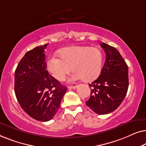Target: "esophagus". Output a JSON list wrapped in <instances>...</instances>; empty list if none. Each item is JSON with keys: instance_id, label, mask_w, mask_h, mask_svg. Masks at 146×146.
<instances>
[{"instance_id": "esophagus-1", "label": "esophagus", "mask_w": 146, "mask_h": 146, "mask_svg": "<svg viewBox=\"0 0 146 146\" xmlns=\"http://www.w3.org/2000/svg\"><path fill=\"white\" fill-rule=\"evenodd\" d=\"M77 88L76 86H68V88L69 90H71V89H76Z\"/></svg>"}]
</instances>
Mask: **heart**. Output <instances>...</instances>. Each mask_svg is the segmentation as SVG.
Listing matches in <instances>:
<instances>
[{
  "label": "heart",
  "mask_w": 146,
  "mask_h": 146,
  "mask_svg": "<svg viewBox=\"0 0 146 146\" xmlns=\"http://www.w3.org/2000/svg\"><path fill=\"white\" fill-rule=\"evenodd\" d=\"M59 54L61 58L52 55L46 61L48 70L58 80H64L71 70L74 74L70 78V82L80 79L91 82L100 74L103 54L98 48L72 46L61 49Z\"/></svg>",
  "instance_id": "1"
}]
</instances>
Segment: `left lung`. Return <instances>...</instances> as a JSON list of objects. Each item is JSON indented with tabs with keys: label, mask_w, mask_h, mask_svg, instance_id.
<instances>
[{
	"label": "left lung",
	"mask_w": 146,
	"mask_h": 146,
	"mask_svg": "<svg viewBox=\"0 0 146 146\" xmlns=\"http://www.w3.org/2000/svg\"><path fill=\"white\" fill-rule=\"evenodd\" d=\"M106 60L99 77L89 86L90 96L86 104L98 114H107L119 107L128 89V67L114 47L102 42Z\"/></svg>",
	"instance_id": "obj_1"
}]
</instances>
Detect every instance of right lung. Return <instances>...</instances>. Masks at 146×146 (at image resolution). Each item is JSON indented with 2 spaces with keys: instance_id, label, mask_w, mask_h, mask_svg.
<instances>
[{
  "instance_id": "right-lung-1",
  "label": "right lung",
  "mask_w": 146,
  "mask_h": 146,
  "mask_svg": "<svg viewBox=\"0 0 146 146\" xmlns=\"http://www.w3.org/2000/svg\"><path fill=\"white\" fill-rule=\"evenodd\" d=\"M47 45L27 52L15 73V92L20 106L30 116L41 121L54 116L67 90L46 70Z\"/></svg>"
}]
</instances>
